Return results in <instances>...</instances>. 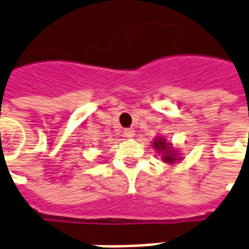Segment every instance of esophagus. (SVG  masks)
<instances>
[{
  "label": "esophagus",
  "mask_w": 249,
  "mask_h": 249,
  "mask_svg": "<svg viewBox=\"0 0 249 249\" xmlns=\"http://www.w3.org/2000/svg\"><path fill=\"white\" fill-rule=\"evenodd\" d=\"M124 136L126 139H132L134 136V130L132 129V128H129V129H124Z\"/></svg>",
  "instance_id": "esophagus-1"
}]
</instances>
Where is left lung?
<instances>
[{
    "label": "left lung",
    "mask_w": 249,
    "mask_h": 249,
    "mask_svg": "<svg viewBox=\"0 0 249 249\" xmlns=\"http://www.w3.org/2000/svg\"><path fill=\"white\" fill-rule=\"evenodd\" d=\"M153 143H154V148L157 149L160 153H162V160L165 162L174 163L177 160L179 161V158L177 156V152L173 149L170 143L165 141V139L158 137V139H156V141H153Z\"/></svg>",
    "instance_id": "1"
}]
</instances>
